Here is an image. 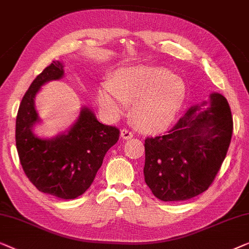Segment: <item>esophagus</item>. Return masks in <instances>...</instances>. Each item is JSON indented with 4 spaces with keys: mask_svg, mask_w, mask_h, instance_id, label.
Wrapping results in <instances>:
<instances>
[{
    "mask_svg": "<svg viewBox=\"0 0 249 249\" xmlns=\"http://www.w3.org/2000/svg\"><path fill=\"white\" fill-rule=\"evenodd\" d=\"M121 136H122V139L128 140V139L133 138V133L131 131H128L127 128H123L121 131Z\"/></svg>",
    "mask_w": 249,
    "mask_h": 249,
    "instance_id": "34e87169",
    "label": "esophagus"
}]
</instances>
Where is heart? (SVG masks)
Segmentation results:
<instances>
[{"instance_id":"b5f03b06","label":"heart","mask_w":249,"mask_h":249,"mask_svg":"<svg viewBox=\"0 0 249 249\" xmlns=\"http://www.w3.org/2000/svg\"><path fill=\"white\" fill-rule=\"evenodd\" d=\"M185 97L186 88L181 80L167 70L152 66L118 70L98 90L99 105L113 117L123 114L128 103H134L135 123L150 132L162 131L173 124Z\"/></svg>"}]
</instances>
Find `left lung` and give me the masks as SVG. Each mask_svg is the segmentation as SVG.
Wrapping results in <instances>:
<instances>
[{
	"label": "left lung",
	"instance_id": "1",
	"mask_svg": "<svg viewBox=\"0 0 249 249\" xmlns=\"http://www.w3.org/2000/svg\"><path fill=\"white\" fill-rule=\"evenodd\" d=\"M208 103L192 106L167 133L144 142V180L157 198L186 201L213 183L228 151L232 117L222 94L211 93Z\"/></svg>",
	"mask_w": 249,
	"mask_h": 249
}]
</instances>
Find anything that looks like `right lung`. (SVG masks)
<instances>
[{"mask_svg": "<svg viewBox=\"0 0 249 249\" xmlns=\"http://www.w3.org/2000/svg\"><path fill=\"white\" fill-rule=\"evenodd\" d=\"M62 62L54 61L31 83L21 100L16 122V144L26 176L38 191L73 199L91 186L108 150L118 141L120 129L104 125L92 110L83 107L78 120L65 133L41 139L33 127L40 118L35 97L45 83L64 75Z\"/></svg>", "mask_w": 249, "mask_h": 249, "instance_id": "right-lung-1", "label": "right lung"}]
</instances>
